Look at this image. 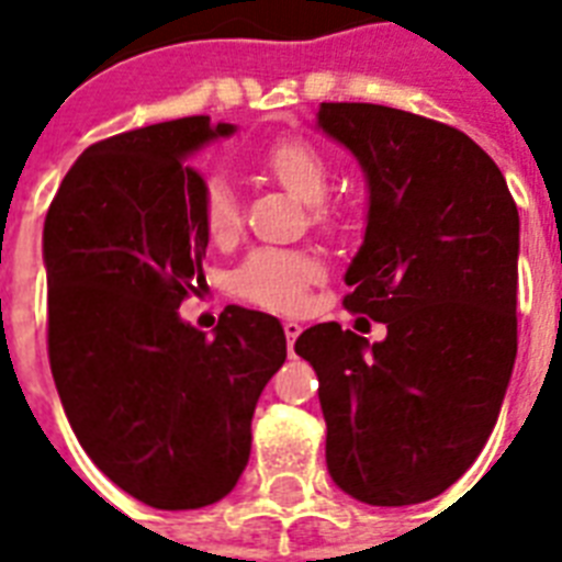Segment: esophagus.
<instances>
[{"mask_svg": "<svg viewBox=\"0 0 562 562\" xmlns=\"http://www.w3.org/2000/svg\"><path fill=\"white\" fill-rule=\"evenodd\" d=\"M282 333H285V341H289V352H294V341H297L300 333H303V326H300L297 321H285V324H282Z\"/></svg>", "mask_w": 562, "mask_h": 562, "instance_id": "34e87169", "label": "esophagus"}]
</instances>
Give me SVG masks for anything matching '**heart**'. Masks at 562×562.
<instances>
[{"label": "heart", "instance_id": "1", "mask_svg": "<svg viewBox=\"0 0 562 562\" xmlns=\"http://www.w3.org/2000/svg\"><path fill=\"white\" fill-rule=\"evenodd\" d=\"M262 169L297 201L315 206L329 189V166L315 145L303 139H282L262 154ZM203 227L212 241H229L241 227L236 192L227 178H210L203 189ZM317 218L329 221L324 206H315ZM321 280V262L306 250H282V247H259L238 265L233 285L238 297L247 303L271 308V312H297L306 300L312 282Z\"/></svg>", "mask_w": 562, "mask_h": 562}]
</instances>
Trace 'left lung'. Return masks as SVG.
<instances>
[{
    "mask_svg": "<svg viewBox=\"0 0 562 562\" xmlns=\"http://www.w3.org/2000/svg\"><path fill=\"white\" fill-rule=\"evenodd\" d=\"M317 127L359 160L368 227L344 306L384 341L317 324L326 467L347 496L402 507L452 487L487 443L516 361L519 212L458 127L382 104L324 101Z\"/></svg>",
    "mask_w": 562,
    "mask_h": 562,
    "instance_id": "obj_1",
    "label": "left lung"
}]
</instances>
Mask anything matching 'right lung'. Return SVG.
Returning <instances> with one entry per match:
<instances>
[{"label":"right lung","instance_id":"obj_1","mask_svg":"<svg viewBox=\"0 0 562 562\" xmlns=\"http://www.w3.org/2000/svg\"><path fill=\"white\" fill-rule=\"evenodd\" d=\"M236 125L187 116L90 145L43 227L48 364L78 443L160 510L215 505L250 458V419L285 361L277 317L227 306L212 335L180 317L210 233L187 157Z\"/></svg>","mask_w":562,"mask_h":562}]
</instances>
